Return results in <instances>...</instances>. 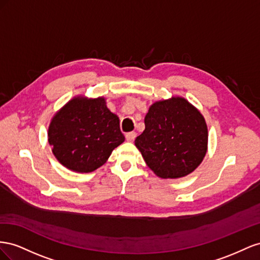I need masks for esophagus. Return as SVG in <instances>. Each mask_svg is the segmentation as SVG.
<instances>
[{
  "mask_svg": "<svg viewBox=\"0 0 260 260\" xmlns=\"http://www.w3.org/2000/svg\"><path fill=\"white\" fill-rule=\"evenodd\" d=\"M136 135L137 134L135 132H129V133H126L125 138H126V140H127V142H133V140L136 138Z\"/></svg>",
  "mask_w": 260,
  "mask_h": 260,
  "instance_id": "esophagus-1",
  "label": "esophagus"
}]
</instances>
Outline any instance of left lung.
Masks as SVG:
<instances>
[{
	"instance_id": "obj_1",
	"label": "left lung",
	"mask_w": 260,
	"mask_h": 260,
	"mask_svg": "<svg viewBox=\"0 0 260 260\" xmlns=\"http://www.w3.org/2000/svg\"><path fill=\"white\" fill-rule=\"evenodd\" d=\"M208 143L204 116L183 98L155 102L145 116V131L135 145L162 179L189 174L203 161Z\"/></svg>"
}]
</instances>
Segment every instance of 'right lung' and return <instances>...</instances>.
I'll return each mask as SVG.
<instances>
[{"label": "right lung", "mask_w": 260, "mask_h": 260, "mask_svg": "<svg viewBox=\"0 0 260 260\" xmlns=\"http://www.w3.org/2000/svg\"><path fill=\"white\" fill-rule=\"evenodd\" d=\"M49 144L56 159L76 172H92L105 165L124 142L117 115L103 98L71 100L52 120Z\"/></svg>", "instance_id": "right-lung-1"}]
</instances>
